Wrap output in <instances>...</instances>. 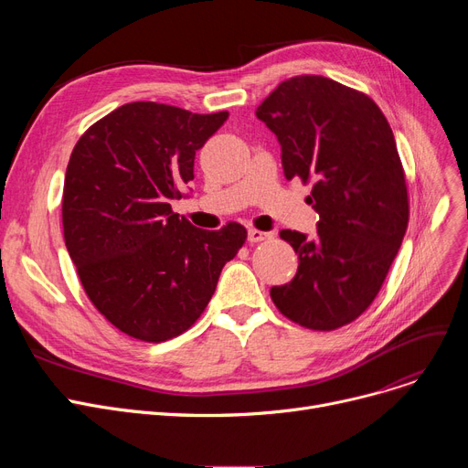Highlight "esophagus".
<instances>
[{
	"label": "esophagus",
	"instance_id": "34e87169",
	"mask_svg": "<svg viewBox=\"0 0 468 468\" xmlns=\"http://www.w3.org/2000/svg\"><path fill=\"white\" fill-rule=\"evenodd\" d=\"M271 237H273L271 233H265V231H260V229H249V240L250 242H261V240H267Z\"/></svg>",
	"mask_w": 468,
	"mask_h": 468
}]
</instances>
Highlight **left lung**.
<instances>
[{"instance_id":"left-lung-1","label":"left lung","mask_w":468,"mask_h":468,"mask_svg":"<svg viewBox=\"0 0 468 468\" xmlns=\"http://www.w3.org/2000/svg\"><path fill=\"white\" fill-rule=\"evenodd\" d=\"M256 117L281 144L288 180H313L316 235L282 229L300 265L271 288L290 321L334 330L374 302L408 228V191L388 121L370 96L323 76L282 81Z\"/></svg>"}]
</instances>
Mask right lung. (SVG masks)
<instances>
[{"label": "right lung", "mask_w": 468, "mask_h": 468, "mask_svg": "<svg viewBox=\"0 0 468 468\" xmlns=\"http://www.w3.org/2000/svg\"><path fill=\"white\" fill-rule=\"evenodd\" d=\"M228 117L131 102L73 147L62 195L66 249L89 300L131 337L159 343L186 332L247 240L240 224L199 229L170 208L189 195L182 189L195 152Z\"/></svg>", "instance_id": "add662e5"}]
</instances>
